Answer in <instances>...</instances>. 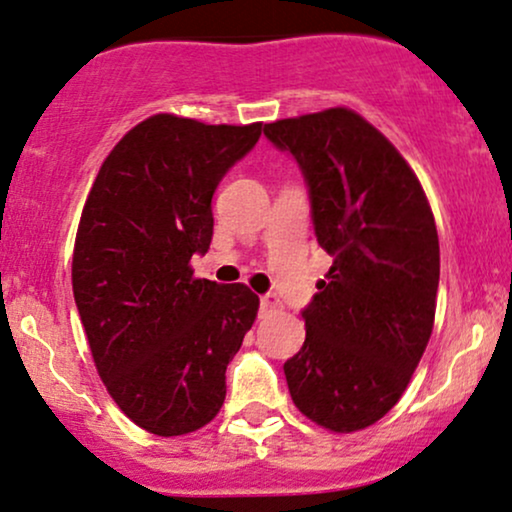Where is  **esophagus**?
<instances>
[{
	"mask_svg": "<svg viewBox=\"0 0 512 512\" xmlns=\"http://www.w3.org/2000/svg\"><path fill=\"white\" fill-rule=\"evenodd\" d=\"M260 307H262V312L274 310V307H279V298H276L274 293H264L260 298Z\"/></svg>",
	"mask_w": 512,
	"mask_h": 512,
	"instance_id": "esophagus-1",
	"label": "esophagus"
}]
</instances>
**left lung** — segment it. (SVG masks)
<instances>
[{"label": "left lung", "instance_id": "obj_1", "mask_svg": "<svg viewBox=\"0 0 512 512\" xmlns=\"http://www.w3.org/2000/svg\"><path fill=\"white\" fill-rule=\"evenodd\" d=\"M264 135L298 164L319 245L334 257L283 365L295 408L331 432L389 412L432 336L439 236L412 169L372 123L336 107Z\"/></svg>", "mask_w": 512, "mask_h": 512}]
</instances>
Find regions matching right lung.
Wrapping results in <instances>:
<instances>
[{
	"instance_id": "1",
	"label": "right lung",
	"mask_w": 512,
	"mask_h": 512,
	"mask_svg": "<svg viewBox=\"0 0 512 512\" xmlns=\"http://www.w3.org/2000/svg\"><path fill=\"white\" fill-rule=\"evenodd\" d=\"M260 135L262 123L157 114L123 135L92 183L73 298L104 386L145 432L190 434L224 405L226 367L260 298L195 279L190 257L209 250L214 190Z\"/></svg>"
}]
</instances>
